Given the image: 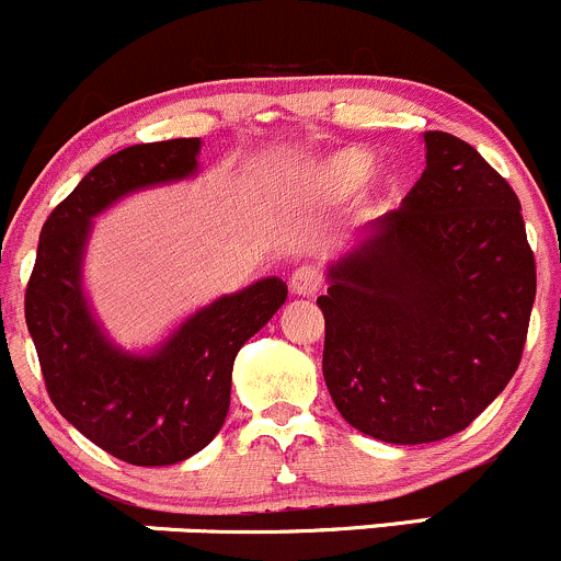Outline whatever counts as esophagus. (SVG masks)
Instances as JSON below:
<instances>
[{
  "instance_id": "34e87169",
  "label": "esophagus",
  "mask_w": 561,
  "mask_h": 561,
  "mask_svg": "<svg viewBox=\"0 0 561 561\" xmlns=\"http://www.w3.org/2000/svg\"><path fill=\"white\" fill-rule=\"evenodd\" d=\"M288 286H291V294H297V297H313L321 286L319 267H313V264H302V267H297L291 273Z\"/></svg>"
}]
</instances>
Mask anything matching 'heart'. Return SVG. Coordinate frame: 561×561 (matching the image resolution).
Returning <instances> with one entry per match:
<instances>
[{"label": "heart", "mask_w": 561, "mask_h": 561, "mask_svg": "<svg viewBox=\"0 0 561 561\" xmlns=\"http://www.w3.org/2000/svg\"><path fill=\"white\" fill-rule=\"evenodd\" d=\"M376 169V158L365 149H343V152L330 154L316 171V187L324 196L343 198L357 193L365 182L370 180Z\"/></svg>", "instance_id": "b5f03b06"}]
</instances>
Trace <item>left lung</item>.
Here are the masks:
<instances>
[{
    "instance_id": "8db88e82",
    "label": "left lung",
    "mask_w": 561,
    "mask_h": 561,
    "mask_svg": "<svg viewBox=\"0 0 561 561\" xmlns=\"http://www.w3.org/2000/svg\"><path fill=\"white\" fill-rule=\"evenodd\" d=\"M401 207L327 267V390L348 425L390 445L463 431L513 379L535 305L520 204L474 147L428 130Z\"/></svg>"
}]
</instances>
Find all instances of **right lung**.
Segmentation results:
<instances>
[{"label":"right lung","mask_w":561,"mask_h":561,"mask_svg":"<svg viewBox=\"0 0 561 561\" xmlns=\"http://www.w3.org/2000/svg\"><path fill=\"white\" fill-rule=\"evenodd\" d=\"M198 152V138H171L136 144L94 165L48 215L26 286V327L54 407L87 439L133 467H171L218 436L237 352L288 294L280 278L224 294L149 352L116 346L94 319L84 288L92 220L130 193L196 176Z\"/></svg>","instance_id":"1"}]
</instances>
